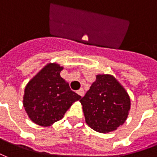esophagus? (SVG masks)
I'll list each match as a JSON object with an SVG mask.
<instances>
[{"instance_id": "esophagus-1", "label": "esophagus", "mask_w": 157, "mask_h": 157, "mask_svg": "<svg viewBox=\"0 0 157 157\" xmlns=\"http://www.w3.org/2000/svg\"><path fill=\"white\" fill-rule=\"evenodd\" d=\"M77 93H78V95H80L81 97H83V95H84V91H83V88H80V89H78V90L77 91Z\"/></svg>"}]
</instances>
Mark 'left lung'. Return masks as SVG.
I'll return each instance as SVG.
<instances>
[{
  "mask_svg": "<svg viewBox=\"0 0 157 157\" xmlns=\"http://www.w3.org/2000/svg\"><path fill=\"white\" fill-rule=\"evenodd\" d=\"M86 123L94 131L108 133L125 122L130 110L128 93L112 75H97L89 90L80 100Z\"/></svg>",
  "mask_w": 157,
  "mask_h": 157,
  "instance_id": "1",
  "label": "left lung"
}]
</instances>
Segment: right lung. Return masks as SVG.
<instances>
[{"label": "right lung", "mask_w": 157, "mask_h": 157, "mask_svg": "<svg viewBox=\"0 0 157 157\" xmlns=\"http://www.w3.org/2000/svg\"><path fill=\"white\" fill-rule=\"evenodd\" d=\"M63 67L49 63L29 81L25 88L23 105L30 120L48 127L63 115L81 96L69 88L60 77Z\"/></svg>", "instance_id": "1"}]
</instances>
